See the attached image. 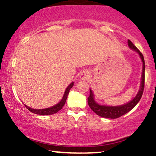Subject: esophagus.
<instances>
[{
  "label": "esophagus",
  "instance_id": "obj_1",
  "mask_svg": "<svg viewBox=\"0 0 156 156\" xmlns=\"http://www.w3.org/2000/svg\"><path fill=\"white\" fill-rule=\"evenodd\" d=\"M91 77L90 72L88 70V69H83L81 72L79 73V78L80 80H89Z\"/></svg>",
  "mask_w": 156,
  "mask_h": 156
}]
</instances>
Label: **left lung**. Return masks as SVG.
I'll return each mask as SVG.
<instances>
[{"instance_id": "1", "label": "left lung", "mask_w": 156, "mask_h": 156, "mask_svg": "<svg viewBox=\"0 0 156 156\" xmlns=\"http://www.w3.org/2000/svg\"><path fill=\"white\" fill-rule=\"evenodd\" d=\"M128 43L130 49L133 50V51H135L139 53L141 62L143 63L140 89H139V91L138 92L136 96L133 100L128 102V103H125V104L122 105H118V106H108V105H102L98 104L94 101V94H93L92 89H90L89 90L90 91V94H89L88 98V104L93 112L101 117L109 118V119H116V118L120 117L121 116L124 115L126 113L130 112L131 109H133L136 106V105L139 103L141 96H142L144 88V70H145V63H144V56H143L142 53L139 51V50L132 43L131 41L129 40V39L128 41Z\"/></svg>"}]
</instances>
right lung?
<instances>
[{"instance_id": "right-lung-1", "label": "right lung", "mask_w": 156, "mask_h": 156, "mask_svg": "<svg viewBox=\"0 0 156 156\" xmlns=\"http://www.w3.org/2000/svg\"><path fill=\"white\" fill-rule=\"evenodd\" d=\"M73 85H74V83L72 82V83L68 86L67 88L66 89L65 92H64V96L63 98H62V101H61L58 103H57V104L53 105V106L50 107V108H43V109H34L32 108H30V107L27 106V105H25V106H26V108H28L31 112L36 114H39V115H51V114H55V113L58 112V111H60L61 109L62 108V107L64 106V104H65L68 94H69V90H70L71 88L73 87Z\"/></svg>"}]
</instances>
